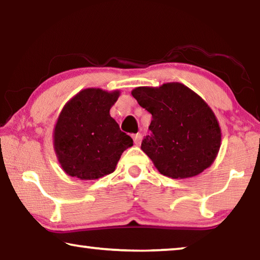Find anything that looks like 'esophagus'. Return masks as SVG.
<instances>
[{
	"label": "esophagus",
	"mask_w": 260,
	"mask_h": 260,
	"mask_svg": "<svg viewBox=\"0 0 260 260\" xmlns=\"http://www.w3.org/2000/svg\"><path fill=\"white\" fill-rule=\"evenodd\" d=\"M141 139H142V136H141V134H134L133 135V141L135 144H140L141 143Z\"/></svg>",
	"instance_id": "34e87169"
}]
</instances>
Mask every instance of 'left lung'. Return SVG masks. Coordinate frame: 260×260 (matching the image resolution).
I'll list each match as a JSON object with an SVG mask.
<instances>
[{"label":"left lung","instance_id":"obj_1","mask_svg":"<svg viewBox=\"0 0 260 260\" xmlns=\"http://www.w3.org/2000/svg\"><path fill=\"white\" fill-rule=\"evenodd\" d=\"M140 107L152 114L151 135L141 149L159 173L172 179L199 175L213 164L221 146L219 121L208 103L180 82L132 90Z\"/></svg>","mask_w":260,"mask_h":260}]
</instances>
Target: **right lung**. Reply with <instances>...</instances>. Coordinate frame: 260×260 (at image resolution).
Instances as JSON below:
<instances>
[{"label": "right lung", "instance_id": "add662e5", "mask_svg": "<svg viewBox=\"0 0 260 260\" xmlns=\"http://www.w3.org/2000/svg\"><path fill=\"white\" fill-rule=\"evenodd\" d=\"M120 90L86 88L69 100L55 124L52 143L61 170L80 180H98L116 170L133 140L110 116Z\"/></svg>", "mask_w": 260, "mask_h": 260}]
</instances>
